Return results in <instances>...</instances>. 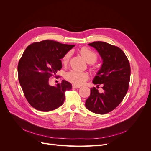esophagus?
<instances>
[{
    "label": "esophagus",
    "mask_w": 151,
    "mask_h": 151,
    "mask_svg": "<svg viewBox=\"0 0 151 151\" xmlns=\"http://www.w3.org/2000/svg\"><path fill=\"white\" fill-rule=\"evenodd\" d=\"M72 88H74V89H78V88H81V86H77V85H75V84H73L72 85Z\"/></svg>",
    "instance_id": "obj_1"
}]
</instances>
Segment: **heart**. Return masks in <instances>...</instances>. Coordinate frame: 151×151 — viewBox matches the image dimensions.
Wrapping results in <instances>:
<instances>
[{
    "label": "heart",
    "instance_id": "heart-1",
    "mask_svg": "<svg viewBox=\"0 0 151 151\" xmlns=\"http://www.w3.org/2000/svg\"><path fill=\"white\" fill-rule=\"evenodd\" d=\"M81 55L84 60L89 63H94L97 60V55L92 50L87 47L82 48L80 50ZM71 55V53L68 52L66 53L62 58L63 64L66 65L68 63ZM65 78L68 81L76 85H81L83 84L88 79V75L87 73L83 72H79L76 70H70L66 73Z\"/></svg>",
    "mask_w": 151,
    "mask_h": 151
}]
</instances>
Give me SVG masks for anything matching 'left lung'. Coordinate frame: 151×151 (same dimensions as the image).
<instances>
[{
  "mask_svg": "<svg viewBox=\"0 0 151 151\" xmlns=\"http://www.w3.org/2000/svg\"><path fill=\"white\" fill-rule=\"evenodd\" d=\"M98 52L103 64L93 83L97 88H91L89 97L86 101V107L94 113L103 115L113 111L120 104L129 87L130 66L125 53L118 47L104 42L88 44ZM101 84L103 92H99Z\"/></svg>",
  "mask_w": 151,
  "mask_h": 151,
  "instance_id": "left-lung-1",
  "label": "left lung"
}]
</instances>
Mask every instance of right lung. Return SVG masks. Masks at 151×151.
<instances>
[{
    "label": "right lung",
    "mask_w": 151,
    "mask_h": 151,
    "mask_svg": "<svg viewBox=\"0 0 151 151\" xmlns=\"http://www.w3.org/2000/svg\"><path fill=\"white\" fill-rule=\"evenodd\" d=\"M74 46L46 40L35 42L26 48L18 63V79L32 107L50 111L63 104L65 92L72 89V84L62 80L61 84L53 86L49 85L48 81L61 69L60 59Z\"/></svg>",
    "instance_id": "right-lung-1"
}]
</instances>
